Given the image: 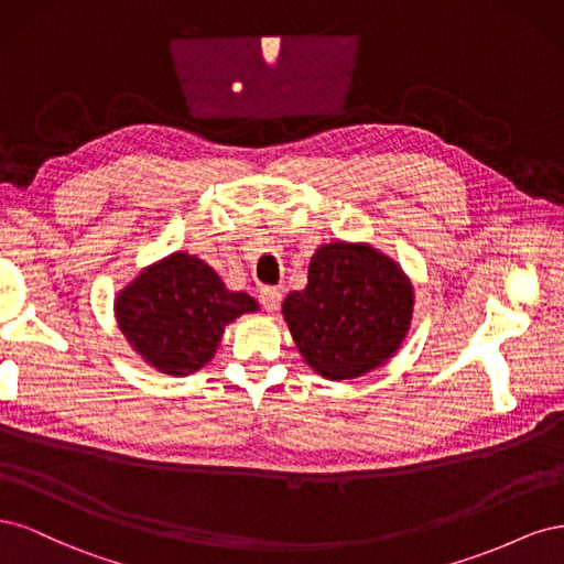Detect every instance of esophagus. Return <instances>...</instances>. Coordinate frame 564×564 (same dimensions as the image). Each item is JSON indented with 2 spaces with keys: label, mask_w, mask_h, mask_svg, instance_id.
<instances>
[{
  "label": "esophagus",
  "mask_w": 564,
  "mask_h": 564,
  "mask_svg": "<svg viewBox=\"0 0 564 564\" xmlns=\"http://www.w3.org/2000/svg\"><path fill=\"white\" fill-rule=\"evenodd\" d=\"M259 301H261V305H263L268 313H275L280 308V303H282V292H280V289H275V286H261Z\"/></svg>",
  "instance_id": "1"
}]
</instances>
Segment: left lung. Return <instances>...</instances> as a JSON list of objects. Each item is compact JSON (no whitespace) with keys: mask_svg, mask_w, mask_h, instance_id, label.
<instances>
[{"mask_svg":"<svg viewBox=\"0 0 564 564\" xmlns=\"http://www.w3.org/2000/svg\"><path fill=\"white\" fill-rule=\"evenodd\" d=\"M414 313V286L371 245L334 240L308 265V284L282 303L294 344L319 377L357 379L402 346Z\"/></svg>","mask_w":564,"mask_h":564,"instance_id":"1","label":"left lung"}]
</instances>
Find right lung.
Wrapping results in <instances>:
<instances>
[{"label":"right lung","instance_id":"add662e5","mask_svg":"<svg viewBox=\"0 0 564 564\" xmlns=\"http://www.w3.org/2000/svg\"><path fill=\"white\" fill-rule=\"evenodd\" d=\"M259 311L245 292H230L197 256L176 251L148 265L115 299V317L131 348L169 377L207 365L226 327Z\"/></svg>","mask_w":564,"mask_h":564}]
</instances>
